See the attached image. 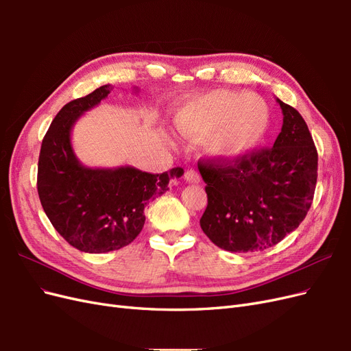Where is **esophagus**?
<instances>
[{
    "instance_id": "1",
    "label": "esophagus",
    "mask_w": 351,
    "mask_h": 351,
    "mask_svg": "<svg viewBox=\"0 0 351 351\" xmlns=\"http://www.w3.org/2000/svg\"><path fill=\"white\" fill-rule=\"evenodd\" d=\"M184 180H186L187 183H193V184H196V183H199V182H200V176L195 171V169H187L186 174H184Z\"/></svg>"
}]
</instances>
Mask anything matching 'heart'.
<instances>
[{
  "label": "heart",
  "mask_w": 351,
  "mask_h": 351,
  "mask_svg": "<svg viewBox=\"0 0 351 351\" xmlns=\"http://www.w3.org/2000/svg\"><path fill=\"white\" fill-rule=\"evenodd\" d=\"M269 111L258 95L215 89L186 102L176 117L177 130L193 142L208 139L210 156L237 161L250 154L268 129Z\"/></svg>",
  "instance_id": "b5f03b06"
}]
</instances>
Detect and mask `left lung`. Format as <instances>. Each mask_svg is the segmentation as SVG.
<instances>
[{
	"instance_id": "1",
	"label": "left lung",
	"mask_w": 351,
	"mask_h": 351,
	"mask_svg": "<svg viewBox=\"0 0 351 351\" xmlns=\"http://www.w3.org/2000/svg\"><path fill=\"white\" fill-rule=\"evenodd\" d=\"M281 133L272 147L227 164L200 161L208 206L200 227L228 252H258L294 231L309 210L317 178V152L299 111L277 98Z\"/></svg>"
}]
</instances>
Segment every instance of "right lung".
Masks as SVG:
<instances>
[{"label":"right lung","instance_id":"right-lung-1","mask_svg":"<svg viewBox=\"0 0 351 351\" xmlns=\"http://www.w3.org/2000/svg\"><path fill=\"white\" fill-rule=\"evenodd\" d=\"M111 90V84H104L66 104L51 123L39 154L42 208L60 236L84 253H107L130 244L143 228L145 206L167 192L169 180L184 174L180 167L151 174L129 165L89 168L79 161L71 146L73 125Z\"/></svg>","mask_w":351,"mask_h":351}]
</instances>
